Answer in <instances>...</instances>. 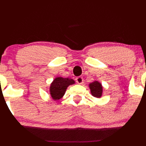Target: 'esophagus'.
Returning a JSON list of instances; mask_svg holds the SVG:
<instances>
[{"instance_id":"34e87169","label":"esophagus","mask_w":146,"mask_h":146,"mask_svg":"<svg viewBox=\"0 0 146 146\" xmlns=\"http://www.w3.org/2000/svg\"><path fill=\"white\" fill-rule=\"evenodd\" d=\"M76 81L77 83L82 84L83 82V78H82V77H81V76H78V77H77L76 78Z\"/></svg>"}]
</instances>
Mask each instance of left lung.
I'll list each match as a JSON object with an SVG mask.
<instances>
[{"label":"left lung","instance_id":"8db88e82","mask_svg":"<svg viewBox=\"0 0 146 146\" xmlns=\"http://www.w3.org/2000/svg\"><path fill=\"white\" fill-rule=\"evenodd\" d=\"M89 88L90 89V92L92 96L98 98H101L102 95V86L100 82L98 81L91 82L89 85Z\"/></svg>","mask_w":146,"mask_h":146}]
</instances>
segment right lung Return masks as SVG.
<instances>
[{"instance_id":"add662e5","label":"right lung","mask_w":146,"mask_h":146,"mask_svg":"<svg viewBox=\"0 0 146 146\" xmlns=\"http://www.w3.org/2000/svg\"><path fill=\"white\" fill-rule=\"evenodd\" d=\"M74 83V80L68 78H56L50 86V94L51 98L55 100L61 99L64 95L68 87Z\"/></svg>"}]
</instances>
